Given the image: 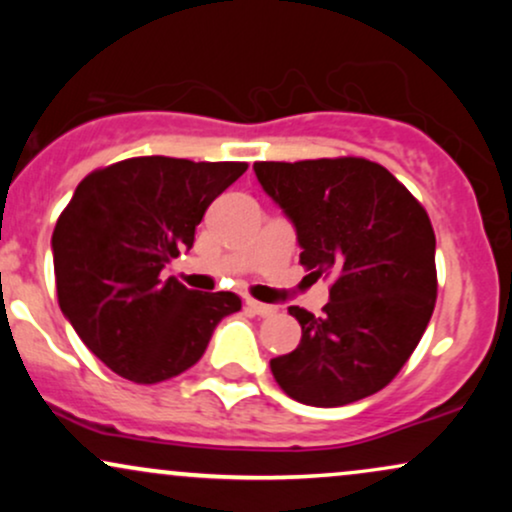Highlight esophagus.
Listing matches in <instances>:
<instances>
[{
    "instance_id": "obj_1",
    "label": "esophagus",
    "mask_w": 512,
    "mask_h": 512,
    "mask_svg": "<svg viewBox=\"0 0 512 512\" xmlns=\"http://www.w3.org/2000/svg\"><path fill=\"white\" fill-rule=\"evenodd\" d=\"M245 305L252 310L255 315H262V317H269V315H276V305H267V303H260L255 301V298H248Z\"/></svg>"
}]
</instances>
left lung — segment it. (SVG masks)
Listing matches in <instances>:
<instances>
[{
    "label": "left lung",
    "instance_id": "left-lung-1",
    "mask_svg": "<svg viewBox=\"0 0 512 512\" xmlns=\"http://www.w3.org/2000/svg\"><path fill=\"white\" fill-rule=\"evenodd\" d=\"M252 168L296 228L303 267L334 274L322 315L289 308L301 344L269 361L274 380L310 407L375 395L414 354L436 305V233L426 209L366 158Z\"/></svg>",
    "mask_w": 512,
    "mask_h": 512
}]
</instances>
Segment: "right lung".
<instances>
[{"label":"right lung","mask_w":512,"mask_h":512,"mask_svg":"<svg viewBox=\"0 0 512 512\" xmlns=\"http://www.w3.org/2000/svg\"><path fill=\"white\" fill-rule=\"evenodd\" d=\"M248 163L139 156L79 182L52 233L57 301L110 370L154 385L192 368L216 325L238 313L231 291H190L163 269L195 243L209 204Z\"/></svg>","instance_id":"obj_1"}]
</instances>
